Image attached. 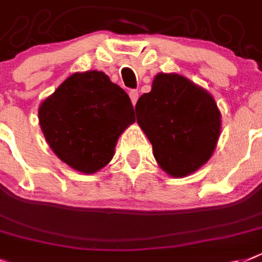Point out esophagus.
Here are the masks:
<instances>
[{"label": "esophagus", "mask_w": 262, "mask_h": 262, "mask_svg": "<svg viewBox=\"0 0 262 262\" xmlns=\"http://www.w3.org/2000/svg\"><path fill=\"white\" fill-rule=\"evenodd\" d=\"M138 97H139V92H138V91H135V90L129 91V99H131V103H133V105L136 104Z\"/></svg>", "instance_id": "obj_1"}]
</instances>
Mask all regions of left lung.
<instances>
[{"mask_svg":"<svg viewBox=\"0 0 262 262\" xmlns=\"http://www.w3.org/2000/svg\"><path fill=\"white\" fill-rule=\"evenodd\" d=\"M135 111L155 161L170 177L183 178L213 155L221 135V111L214 97L187 77L158 73Z\"/></svg>","mask_w":262,"mask_h":262,"instance_id":"left-lung-1","label":"left lung"}]
</instances>
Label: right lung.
<instances>
[{
	"label": "right lung",
	"instance_id": "1",
	"mask_svg": "<svg viewBox=\"0 0 262 262\" xmlns=\"http://www.w3.org/2000/svg\"><path fill=\"white\" fill-rule=\"evenodd\" d=\"M134 115L126 91L101 71L73 73L38 107V123L52 151L83 174H95L111 162Z\"/></svg>",
	"mask_w": 262,
	"mask_h": 262
}]
</instances>
